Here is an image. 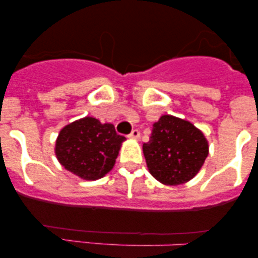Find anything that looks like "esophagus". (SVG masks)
<instances>
[{"instance_id":"esophagus-1","label":"esophagus","mask_w":258,"mask_h":258,"mask_svg":"<svg viewBox=\"0 0 258 258\" xmlns=\"http://www.w3.org/2000/svg\"><path fill=\"white\" fill-rule=\"evenodd\" d=\"M139 137H141V132H139L138 130H133V131L128 135V138L131 139H138Z\"/></svg>"}]
</instances>
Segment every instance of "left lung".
I'll use <instances>...</instances> for the list:
<instances>
[{
  "instance_id": "left-lung-1",
  "label": "left lung",
  "mask_w": 258,
  "mask_h": 258,
  "mask_svg": "<svg viewBox=\"0 0 258 258\" xmlns=\"http://www.w3.org/2000/svg\"><path fill=\"white\" fill-rule=\"evenodd\" d=\"M149 172L166 185L190 180L209 155L205 136L189 121L162 115L153 125L149 142L143 144Z\"/></svg>"
}]
</instances>
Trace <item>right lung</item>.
<instances>
[{
    "instance_id": "obj_1",
    "label": "right lung",
    "mask_w": 258,
    "mask_h": 258,
    "mask_svg": "<svg viewBox=\"0 0 258 258\" xmlns=\"http://www.w3.org/2000/svg\"><path fill=\"white\" fill-rule=\"evenodd\" d=\"M125 139L111 123H100L94 117L86 116L60 130L55 155L68 171L84 179L96 180L114 167Z\"/></svg>"
}]
</instances>
